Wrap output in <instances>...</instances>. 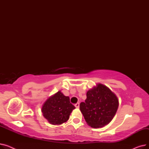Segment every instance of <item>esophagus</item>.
<instances>
[{
	"label": "esophagus",
	"mask_w": 149,
	"mask_h": 149,
	"mask_svg": "<svg viewBox=\"0 0 149 149\" xmlns=\"http://www.w3.org/2000/svg\"><path fill=\"white\" fill-rule=\"evenodd\" d=\"M79 106H80V104L79 103L75 104V106L76 108H79Z\"/></svg>",
	"instance_id": "34e87169"
}]
</instances>
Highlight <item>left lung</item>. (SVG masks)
<instances>
[{"mask_svg":"<svg viewBox=\"0 0 149 149\" xmlns=\"http://www.w3.org/2000/svg\"><path fill=\"white\" fill-rule=\"evenodd\" d=\"M80 109L85 121L93 128L102 127L113 119L118 107V100L106 86L98 84L88 91Z\"/></svg>","mask_w":149,"mask_h":149,"instance_id":"obj_1","label":"left lung"}]
</instances>
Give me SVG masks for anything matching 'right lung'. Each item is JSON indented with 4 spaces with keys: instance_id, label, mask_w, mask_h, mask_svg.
<instances>
[{
    "instance_id": "1",
    "label": "right lung",
    "mask_w": 149,
    "mask_h": 149,
    "mask_svg": "<svg viewBox=\"0 0 149 149\" xmlns=\"http://www.w3.org/2000/svg\"><path fill=\"white\" fill-rule=\"evenodd\" d=\"M75 107L70 103L69 97L58 91L44 103L42 112L45 118L52 124H61L67 121Z\"/></svg>"
}]
</instances>
